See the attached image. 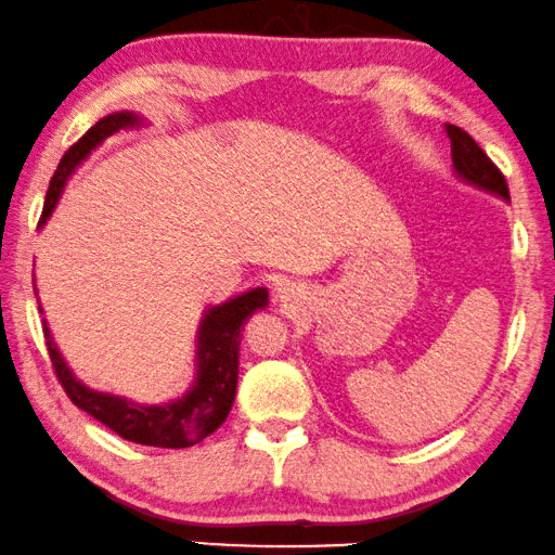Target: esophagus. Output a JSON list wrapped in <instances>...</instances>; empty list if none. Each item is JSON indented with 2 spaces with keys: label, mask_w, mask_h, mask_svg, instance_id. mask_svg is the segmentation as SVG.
<instances>
[{
  "label": "esophagus",
  "mask_w": 555,
  "mask_h": 555,
  "mask_svg": "<svg viewBox=\"0 0 555 555\" xmlns=\"http://www.w3.org/2000/svg\"><path fill=\"white\" fill-rule=\"evenodd\" d=\"M276 296H279V301H288L294 296V286L292 284H281Z\"/></svg>",
  "instance_id": "1"
}]
</instances>
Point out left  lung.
Masks as SVG:
<instances>
[{
    "instance_id": "left-lung-1",
    "label": "left lung",
    "mask_w": 555,
    "mask_h": 555,
    "mask_svg": "<svg viewBox=\"0 0 555 555\" xmlns=\"http://www.w3.org/2000/svg\"><path fill=\"white\" fill-rule=\"evenodd\" d=\"M444 130H448L452 145V168H455V173L465 183L478 185V189L511 203L508 183H505L501 170L495 168V163L482 153V147L463 128H457V125H444Z\"/></svg>"
}]
</instances>
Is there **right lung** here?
I'll return each instance as SVG.
<instances>
[{
	"instance_id": "add662e5",
	"label": "right lung",
	"mask_w": 555,
	"mask_h": 555,
	"mask_svg": "<svg viewBox=\"0 0 555 555\" xmlns=\"http://www.w3.org/2000/svg\"><path fill=\"white\" fill-rule=\"evenodd\" d=\"M143 120L135 113H113L103 120L92 125L69 151L62 155L57 170H54L50 191H47L40 225L47 223L54 206L62 196L67 178L73 170L103 143L113 132L122 128H132ZM37 294V292H35ZM269 304V292L263 286L244 292L233 299L206 309L201 319L198 337H196V379L189 392L166 404H138L128 397H118L111 392H95L85 387L75 377L65 359H62L57 345H54L50 326L44 322L47 352H50L52 366L57 372L60 385L65 387L69 400L77 408L100 420L113 433H118L122 440L151 444V448H191L201 442L203 437L216 433L229 417L233 397H236L238 382V347L241 330L248 322V317L256 309H263ZM42 311V309H40Z\"/></svg>"
}]
</instances>
